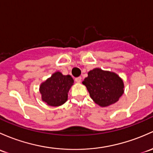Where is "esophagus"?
Wrapping results in <instances>:
<instances>
[{
  "label": "esophagus",
  "instance_id": "34e87169",
  "mask_svg": "<svg viewBox=\"0 0 153 153\" xmlns=\"http://www.w3.org/2000/svg\"><path fill=\"white\" fill-rule=\"evenodd\" d=\"M81 79H82L81 77H78V78H75V81H76L77 83H81Z\"/></svg>",
  "mask_w": 153,
  "mask_h": 153
}]
</instances>
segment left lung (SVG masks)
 I'll return each instance as SVG.
<instances>
[{
    "label": "left lung",
    "instance_id": "8db88e82",
    "mask_svg": "<svg viewBox=\"0 0 153 153\" xmlns=\"http://www.w3.org/2000/svg\"><path fill=\"white\" fill-rule=\"evenodd\" d=\"M96 104L107 107L119 100L124 93V82L114 72L94 68L88 72V77L82 82Z\"/></svg>",
    "mask_w": 153,
    "mask_h": 153
}]
</instances>
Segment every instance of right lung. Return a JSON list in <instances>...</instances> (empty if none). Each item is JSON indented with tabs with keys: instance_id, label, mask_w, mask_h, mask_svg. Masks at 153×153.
<instances>
[{
	"instance_id": "add662e5",
	"label": "right lung",
	"mask_w": 153,
	"mask_h": 153,
	"mask_svg": "<svg viewBox=\"0 0 153 153\" xmlns=\"http://www.w3.org/2000/svg\"><path fill=\"white\" fill-rule=\"evenodd\" d=\"M73 83L71 75H64L59 71L54 72L40 85L42 100L50 106L57 107L63 105L67 101L69 90Z\"/></svg>"
}]
</instances>
